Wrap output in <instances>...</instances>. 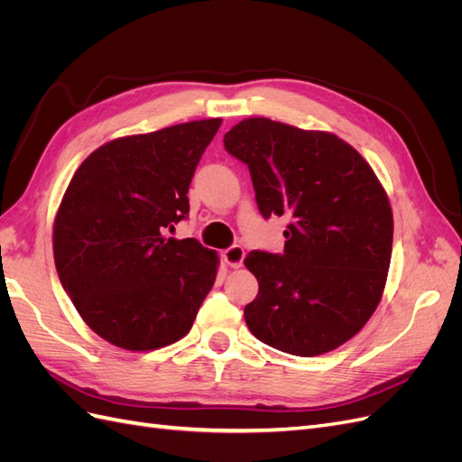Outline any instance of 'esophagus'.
<instances>
[{
    "label": "esophagus",
    "instance_id": "34e87169",
    "mask_svg": "<svg viewBox=\"0 0 462 462\" xmlns=\"http://www.w3.org/2000/svg\"><path fill=\"white\" fill-rule=\"evenodd\" d=\"M223 260H226V263L231 265V268H241L245 260V248L239 245L227 248L226 253H223Z\"/></svg>",
    "mask_w": 462,
    "mask_h": 462
}]
</instances>
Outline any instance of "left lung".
<instances>
[{"label":"left lung","mask_w":462,"mask_h":462,"mask_svg":"<svg viewBox=\"0 0 462 462\" xmlns=\"http://www.w3.org/2000/svg\"><path fill=\"white\" fill-rule=\"evenodd\" d=\"M248 165L263 217L287 216L283 254L253 250L258 279L245 319L256 339L318 356L365 328L382 300L393 212L370 163L337 134L248 117L223 136Z\"/></svg>","instance_id":"obj_1"}]
</instances>
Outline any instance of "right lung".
<instances>
[{
    "instance_id": "add662e5",
    "label": "right lung",
    "mask_w": 462,
    "mask_h": 462,
    "mask_svg": "<svg viewBox=\"0 0 462 462\" xmlns=\"http://www.w3.org/2000/svg\"><path fill=\"white\" fill-rule=\"evenodd\" d=\"M221 119L106 143L79 165L53 221L60 282L87 326L125 351L190 331L217 275V253L165 239L189 214V185Z\"/></svg>"
}]
</instances>
